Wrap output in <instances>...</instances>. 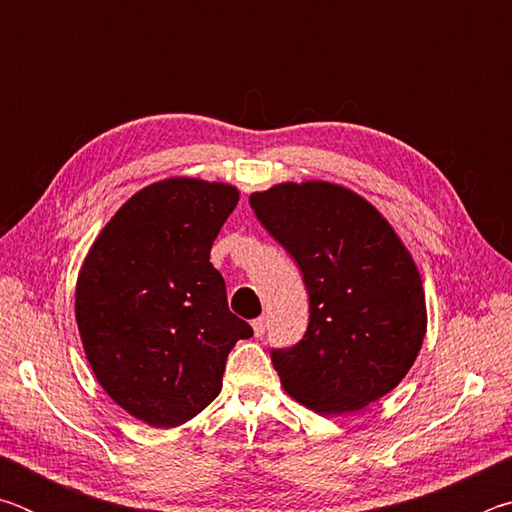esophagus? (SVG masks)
I'll list each match as a JSON object with an SVG mask.
<instances>
[{
    "label": "esophagus",
    "instance_id": "1",
    "mask_svg": "<svg viewBox=\"0 0 512 512\" xmlns=\"http://www.w3.org/2000/svg\"><path fill=\"white\" fill-rule=\"evenodd\" d=\"M266 325H268L266 316H259V318H255V320H253V332H255V336H262V334L266 332Z\"/></svg>",
    "mask_w": 512,
    "mask_h": 512
}]
</instances>
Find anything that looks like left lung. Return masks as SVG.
Here are the masks:
<instances>
[{"instance_id":"obj_1","label":"left lung","mask_w":512,"mask_h":512,"mask_svg":"<svg viewBox=\"0 0 512 512\" xmlns=\"http://www.w3.org/2000/svg\"><path fill=\"white\" fill-rule=\"evenodd\" d=\"M250 205L309 293L302 341L273 350L284 391L320 415L361 411L391 393L427 334L422 277L393 225L327 180L273 185L250 194Z\"/></svg>"}]
</instances>
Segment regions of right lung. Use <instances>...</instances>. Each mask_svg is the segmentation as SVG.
I'll list each match as a JSON object with an SVG mask.
<instances>
[{
  "instance_id": "add662e5",
  "label": "right lung",
  "mask_w": 512,
  "mask_h": 512,
  "mask_svg": "<svg viewBox=\"0 0 512 512\" xmlns=\"http://www.w3.org/2000/svg\"><path fill=\"white\" fill-rule=\"evenodd\" d=\"M239 203L228 183L173 176L140 189L94 239L76 280V323L94 377L133 418L180 427L223 386L225 359L253 336L210 262Z\"/></svg>"
}]
</instances>
